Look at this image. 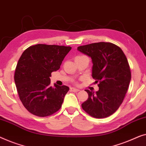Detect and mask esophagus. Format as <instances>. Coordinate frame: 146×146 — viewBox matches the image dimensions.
I'll return each mask as SVG.
<instances>
[{
	"mask_svg": "<svg viewBox=\"0 0 146 146\" xmlns=\"http://www.w3.org/2000/svg\"><path fill=\"white\" fill-rule=\"evenodd\" d=\"M70 89H71V91H73V92H78L79 91V90L78 89H76V88H74V87L70 88Z\"/></svg>",
	"mask_w": 146,
	"mask_h": 146,
	"instance_id": "1",
	"label": "esophagus"
}]
</instances>
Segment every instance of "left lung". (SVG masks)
Masks as SVG:
<instances>
[{
  "instance_id": "left-lung-1",
  "label": "left lung",
  "mask_w": 146,
  "mask_h": 146,
  "mask_svg": "<svg viewBox=\"0 0 146 146\" xmlns=\"http://www.w3.org/2000/svg\"><path fill=\"white\" fill-rule=\"evenodd\" d=\"M77 50L91 57L92 77L99 87L96 93L85 90L89 97L82 108L94 118H106L118 109L128 89L131 71L126 55L110 42L93 43Z\"/></svg>"
}]
</instances>
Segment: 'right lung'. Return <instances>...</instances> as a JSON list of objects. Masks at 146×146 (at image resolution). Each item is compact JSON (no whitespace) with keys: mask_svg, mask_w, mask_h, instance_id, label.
<instances>
[{"mask_svg":"<svg viewBox=\"0 0 146 146\" xmlns=\"http://www.w3.org/2000/svg\"><path fill=\"white\" fill-rule=\"evenodd\" d=\"M70 46L36 44L22 53L14 73L16 89L28 111L40 117L54 114L60 109L67 86L50 85L51 74L60 68Z\"/></svg>","mask_w":146,"mask_h":146,"instance_id":"right-lung-1","label":"right lung"}]
</instances>
